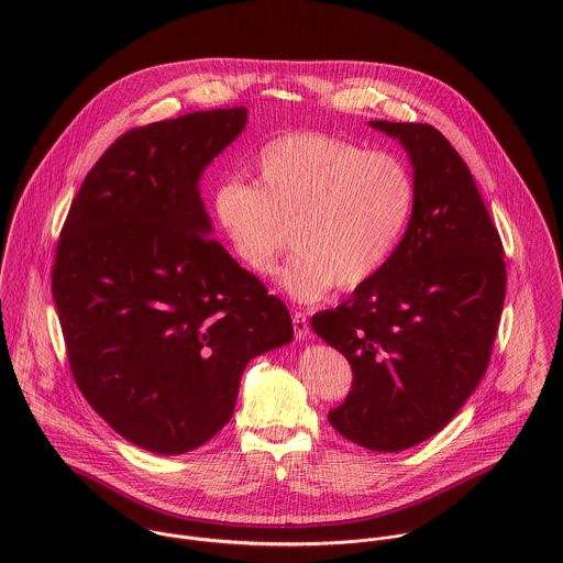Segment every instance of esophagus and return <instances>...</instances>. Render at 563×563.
<instances>
[{
    "label": "esophagus",
    "mask_w": 563,
    "mask_h": 563,
    "mask_svg": "<svg viewBox=\"0 0 563 563\" xmlns=\"http://www.w3.org/2000/svg\"><path fill=\"white\" fill-rule=\"evenodd\" d=\"M292 327H295L297 340H303V338L310 335V322H308V317L303 312L292 314Z\"/></svg>",
    "instance_id": "34e87169"
}]
</instances>
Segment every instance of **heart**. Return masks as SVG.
Masks as SVG:
<instances>
[{"label":"heart","mask_w":563,"mask_h":563,"mask_svg":"<svg viewBox=\"0 0 563 563\" xmlns=\"http://www.w3.org/2000/svg\"><path fill=\"white\" fill-rule=\"evenodd\" d=\"M257 184L223 177L212 214L232 253L268 273L288 244L295 255L279 284L297 301H319L335 286L355 290L393 255L413 206V181L397 156L344 139L297 130L266 141L255 158Z\"/></svg>","instance_id":"b5f03b06"}]
</instances>
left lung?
<instances>
[{"label": "left lung", "mask_w": 563, "mask_h": 563, "mask_svg": "<svg viewBox=\"0 0 563 563\" xmlns=\"http://www.w3.org/2000/svg\"><path fill=\"white\" fill-rule=\"evenodd\" d=\"M399 139L413 206L384 268L312 329L351 364L349 397L329 411L346 440L382 453L420 444L451 422L489 364L505 301V251L477 184L427 123L368 121Z\"/></svg>", "instance_id": "8db88e82"}]
</instances>
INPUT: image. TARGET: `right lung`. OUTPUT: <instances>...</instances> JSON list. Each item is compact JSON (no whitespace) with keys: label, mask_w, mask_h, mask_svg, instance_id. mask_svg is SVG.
Masks as SVG:
<instances>
[{"label":"right lung","mask_w":563,"mask_h":563,"mask_svg":"<svg viewBox=\"0 0 563 563\" xmlns=\"http://www.w3.org/2000/svg\"><path fill=\"white\" fill-rule=\"evenodd\" d=\"M246 108L123 134L88 170L52 271L74 379L128 442L181 455L232 418L244 366L292 340L288 308L214 239L199 179Z\"/></svg>","instance_id":"add662e5"}]
</instances>
